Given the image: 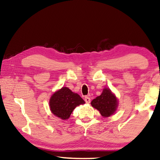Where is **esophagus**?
Here are the masks:
<instances>
[{"instance_id": "34e87169", "label": "esophagus", "mask_w": 160, "mask_h": 160, "mask_svg": "<svg viewBox=\"0 0 160 160\" xmlns=\"http://www.w3.org/2000/svg\"><path fill=\"white\" fill-rule=\"evenodd\" d=\"M84 100H85V102H87V103H89V102H90V101H91V99H90V98L88 97V96H86V97L84 98Z\"/></svg>"}]
</instances>
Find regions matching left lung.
Masks as SVG:
<instances>
[{"instance_id":"8db88e82","label":"left lung","mask_w":160,"mask_h":160,"mask_svg":"<svg viewBox=\"0 0 160 160\" xmlns=\"http://www.w3.org/2000/svg\"><path fill=\"white\" fill-rule=\"evenodd\" d=\"M92 106L100 111L103 117L113 115L118 106V100L110 89L105 88L100 96L91 102Z\"/></svg>"}]
</instances>
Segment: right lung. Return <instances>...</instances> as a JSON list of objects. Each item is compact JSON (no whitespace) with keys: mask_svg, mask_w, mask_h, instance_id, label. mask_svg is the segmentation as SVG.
<instances>
[{"mask_svg":"<svg viewBox=\"0 0 160 160\" xmlns=\"http://www.w3.org/2000/svg\"><path fill=\"white\" fill-rule=\"evenodd\" d=\"M84 103V100L77 93L73 92L68 87H62L52 95L49 107L54 116L65 120L70 117L76 106Z\"/></svg>","mask_w":160,"mask_h":160,"instance_id":"1","label":"right lung"}]
</instances>
